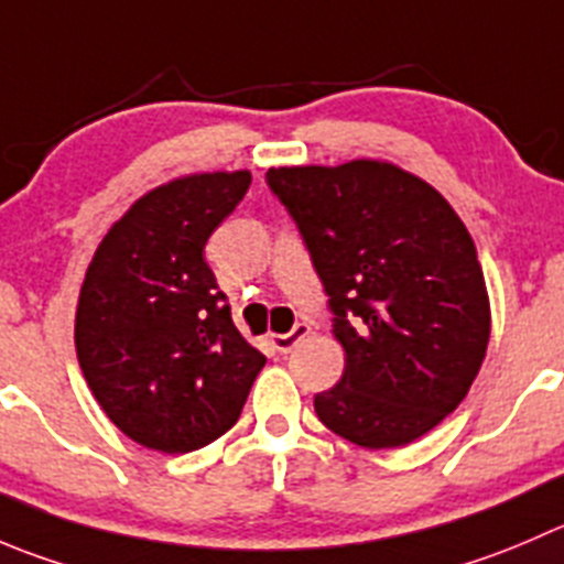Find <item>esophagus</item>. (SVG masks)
I'll return each mask as SVG.
<instances>
[{
    "mask_svg": "<svg viewBox=\"0 0 564 564\" xmlns=\"http://www.w3.org/2000/svg\"><path fill=\"white\" fill-rule=\"evenodd\" d=\"M308 333H311L308 322H297V325H294L289 333H278V336H272V344H275L278 352H292V349L297 347V344L303 341Z\"/></svg>",
    "mask_w": 564,
    "mask_h": 564,
    "instance_id": "obj_1",
    "label": "esophagus"
}]
</instances>
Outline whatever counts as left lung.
<instances>
[{"label":"left lung","instance_id":"8db88e82","mask_svg":"<svg viewBox=\"0 0 564 564\" xmlns=\"http://www.w3.org/2000/svg\"><path fill=\"white\" fill-rule=\"evenodd\" d=\"M330 297L344 375L314 397L366 449L413 444L466 399L490 341L477 248L449 200L382 160L270 167Z\"/></svg>","mask_w":564,"mask_h":564}]
</instances>
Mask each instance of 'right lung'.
Returning a JSON list of instances; mask_svg holds the SVG:
<instances>
[{
    "label": "right lung",
    "instance_id": "1",
    "mask_svg": "<svg viewBox=\"0 0 564 564\" xmlns=\"http://www.w3.org/2000/svg\"><path fill=\"white\" fill-rule=\"evenodd\" d=\"M250 171L193 173L137 198L98 242L76 303V358L115 427L165 455L237 424L264 355L245 341L204 259Z\"/></svg>",
    "mask_w": 564,
    "mask_h": 564
}]
</instances>
